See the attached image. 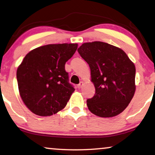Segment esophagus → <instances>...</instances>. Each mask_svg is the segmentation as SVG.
<instances>
[{"label":"esophagus","instance_id":"1","mask_svg":"<svg viewBox=\"0 0 155 155\" xmlns=\"http://www.w3.org/2000/svg\"><path fill=\"white\" fill-rule=\"evenodd\" d=\"M83 85H84V83L82 82V81H81V82H80L79 84H78V85H77V87L78 88V89H81V88L82 87V86H83Z\"/></svg>","mask_w":155,"mask_h":155}]
</instances>
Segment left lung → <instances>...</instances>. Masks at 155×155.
I'll list each match as a JSON object with an SVG mask.
<instances>
[{
	"instance_id": "left-lung-1",
	"label": "left lung",
	"mask_w": 155,
	"mask_h": 155,
	"mask_svg": "<svg viewBox=\"0 0 155 155\" xmlns=\"http://www.w3.org/2000/svg\"><path fill=\"white\" fill-rule=\"evenodd\" d=\"M90 68L95 94L87 100L90 111L100 117H113L126 108L134 97L136 69L125 51L110 44L94 41L78 49Z\"/></svg>"
}]
</instances>
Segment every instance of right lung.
<instances>
[{
	"label": "right lung",
	"mask_w": 155,
	"mask_h": 155,
	"mask_svg": "<svg viewBox=\"0 0 155 155\" xmlns=\"http://www.w3.org/2000/svg\"><path fill=\"white\" fill-rule=\"evenodd\" d=\"M77 48V43L50 44L25 56L16 78L21 99L34 114L51 116L67 105L74 88L68 82L65 65Z\"/></svg>",
	"instance_id": "add662e5"
}]
</instances>
